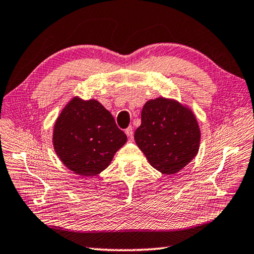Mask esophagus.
Segmentation results:
<instances>
[{
	"instance_id": "obj_1",
	"label": "esophagus",
	"mask_w": 254,
	"mask_h": 254,
	"mask_svg": "<svg viewBox=\"0 0 254 254\" xmlns=\"http://www.w3.org/2000/svg\"><path fill=\"white\" fill-rule=\"evenodd\" d=\"M125 132H126V135L128 136V138L132 139V137H134V131H132V127H128L125 129Z\"/></svg>"
}]
</instances>
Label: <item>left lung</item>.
Masks as SVG:
<instances>
[{
	"instance_id": "obj_1",
	"label": "left lung",
	"mask_w": 254,
	"mask_h": 254,
	"mask_svg": "<svg viewBox=\"0 0 254 254\" xmlns=\"http://www.w3.org/2000/svg\"><path fill=\"white\" fill-rule=\"evenodd\" d=\"M134 137L150 165L172 175L196 156L201 132L192 110L162 97L146 102Z\"/></svg>"
}]
</instances>
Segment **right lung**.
<instances>
[{
    "label": "right lung",
    "instance_id": "obj_1",
    "mask_svg": "<svg viewBox=\"0 0 254 254\" xmlns=\"http://www.w3.org/2000/svg\"><path fill=\"white\" fill-rule=\"evenodd\" d=\"M53 146L61 162L81 176H96L109 166L127 136L99 101L74 97L58 117Z\"/></svg>",
    "mask_w": 254,
    "mask_h": 254
}]
</instances>
